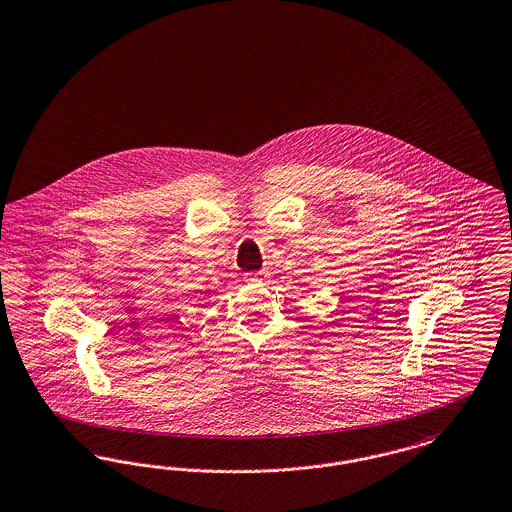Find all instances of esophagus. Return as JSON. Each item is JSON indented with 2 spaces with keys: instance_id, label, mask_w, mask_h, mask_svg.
Returning a JSON list of instances; mask_svg holds the SVG:
<instances>
[{
  "instance_id": "34e87169",
  "label": "esophagus",
  "mask_w": 512,
  "mask_h": 512,
  "mask_svg": "<svg viewBox=\"0 0 512 512\" xmlns=\"http://www.w3.org/2000/svg\"><path fill=\"white\" fill-rule=\"evenodd\" d=\"M263 278H265V272H263V270H259V272H249V274H246V280L249 284L263 282Z\"/></svg>"
}]
</instances>
